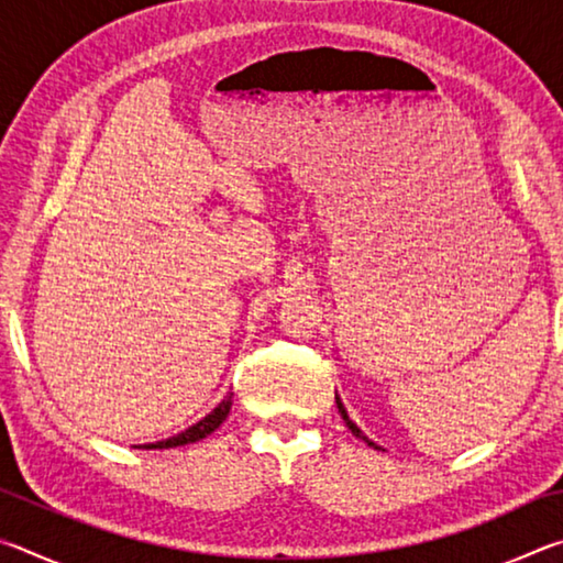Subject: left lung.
Here are the masks:
<instances>
[{
  "mask_svg": "<svg viewBox=\"0 0 563 563\" xmlns=\"http://www.w3.org/2000/svg\"><path fill=\"white\" fill-rule=\"evenodd\" d=\"M335 402H338V409H340V415H342V419H345V424L350 427V432H352V434H355V437H360V440H365V442H367L369 446H375V442H369V440H367V437H365V434H362V430H360V427H357L355 422H352V419L347 417V412H345V405H342V402H340V397H338V395H335Z\"/></svg>",
  "mask_w": 563,
  "mask_h": 563,
  "instance_id": "8db88e82",
  "label": "left lung"
}]
</instances>
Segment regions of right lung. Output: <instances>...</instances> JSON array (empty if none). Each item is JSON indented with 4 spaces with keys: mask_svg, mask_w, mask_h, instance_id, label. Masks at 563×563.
I'll list each match as a JSON object with an SVG mask.
<instances>
[{
    "mask_svg": "<svg viewBox=\"0 0 563 563\" xmlns=\"http://www.w3.org/2000/svg\"><path fill=\"white\" fill-rule=\"evenodd\" d=\"M231 405H233V395H225V399L221 405H218L211 415H206L201 422H196L194 427H188L186 432H180L176 437H168L164 442H154V444H144V450H168V446H184V444H194L198 440H203L211 432H216L218 427L223 424V419L231 412Z\"/></svg>",
    "mask_w": 563,
    "mask_h": 563,
    "instance_id": "obj_1",
    "label": "right lung"
}]
</instances>
